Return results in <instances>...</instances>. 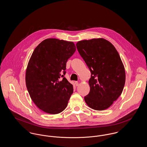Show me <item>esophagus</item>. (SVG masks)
Listing matches in <instances>:
<instances>
[{
	"instance_id": "1",
	"label": "esophagus",
	"mask_w": 147,
	"mask_h": 147,
	"mask_svg": "<svg viewBox=\"0 0 147 147\" xmlns=\"http://www.w3.org/2000/svg\"><path fill=\"white\" fill-rule=\"evenodd\" d=\"M75 84H76V85L77 86H78V85H79V83H78V82H75Z\"/></svg>"
}]
</instances>
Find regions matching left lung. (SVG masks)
Masks as SVG:
<instances>
[{
    "instance_id": "obj_1",
    "label": "left lung",
    "mask_w": 147,
    "mask_h": 147,
    "mask_svg": "<svg viewBox=\"0 0 147 147\" xmlns=\"http://www.w3.org/2000/svg\"><path fill=\"white\" fill-rule=\"evenodd\" d=\"M77 49L91 71L86 104L96 110L109 108L122 94L126 80L123 64L111 43L104 38L77 42Z\"/></svg>"
}]
</instances>
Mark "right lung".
I'll list each match as a JSON object with an SVG mask.
<instances>
[{"mask_svg":"<svg viewBox=\"0 0 147 147\" xmlns=\"http://www.w3.org/2000/svg\"><path fill=\"white\" fill-rule=\"evenodd\" d=\"M76 50L73 42L47 38L34 51L26 72L29 95L43 111L62 112L73 92V85L64 77L66 63Z\"/></svg>","mask_w":147,"mask_h":147,"instance_id":"add662e5","label":"right lung"}]
</instances>
